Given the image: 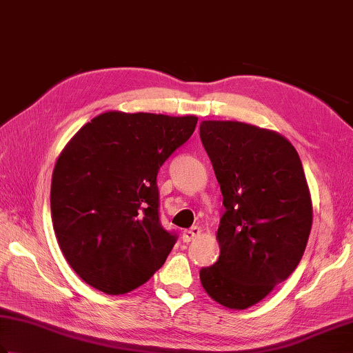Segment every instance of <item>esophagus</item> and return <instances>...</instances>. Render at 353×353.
I'll list each match as a JSON object with an SVG mask.
<instances>
[{
  "instance_id": "34e87169",
  "label": "esophagus",
  "mask_w": 353,
  "mask_h": 353,
  "mask_svg": "<svg viewBox=\"0 0 353 353\" xmlns=\"http://www.w3.org/2000/svg\"><path fill=\"white\" fill-rule=\"evenodd\" d=\"M200 234H201V228L192 226V228H190V230L183 231V242H186V243L192 242V240H195L196 237H199Z\"/></svg>"
}]
</instances>
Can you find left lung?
<instances>
[{
	"instance_id": "left-lung-1",
	"label": "left lung",
	"mask_w": 353,
	"mask_h": 353,
	"mask_svg": "<svg viewBox=\"0 0 353 353\" xmlns=\"http://www.w3.org/2000/svg\"><path fill=\"white\" fill-rule=\"evenodd\" d=\"M200 138L223 195L219 261L201 268L214 301L257 304L293 273L310 236L313 209L296 148L282 134L237 121H203Z\"/></svg>"
}]
</instances>
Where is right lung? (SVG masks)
<instances>
[{"mask_svg":"<svg viewBox=\"0 0 353 353\" xmlns=\"http://www.w3.org/2000/svg\"><path fill=\"white\" fill-rule=\"evenodd\" d=\"M196 121L107 111L61 150L51 183L52 225L68 263L88 285L125 294L164 265L176 234L161 226L157 175Z\"/></svg>","mask_w":353,"mask_h":353,"instance_id":"add662e5","label":"right lung"}]
</instances>
